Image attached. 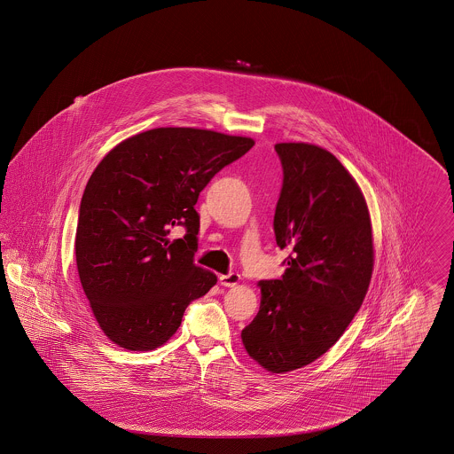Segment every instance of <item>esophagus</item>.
I'll list each match as a JSON object with an SVG mask.
<instances>
[{
	"instance_id": "esophagus-1",
	"label": "esophagus",
	"mask_w": 454,
	"mask_h": 454,
	"mask_svg": "<svg viewBox=\"0 0 454 454\" xmlns=\"http://www.w3.org/2000/svg\"><path fill=\"white\" fill-rule=\"evenodd\" d=\"M239 281H241V278H239V274H237V272H230L226 276H219V282L224 287H235Z\"/></svg>"
}]
</instances>
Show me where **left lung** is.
Listing matches in <instances>:
<instances>
[{"mask_svg":"<svg viewBox=\"0 0 454 454\" xmlns=\"http://www.w3.org/2000/svg\"><path fill=\"white\" fill-rule=\"evenodd\" d=\"M282 189L274 233L289 255L281 279L260 281V309L241 330L248 356L287 372L324 356L364 301L374 250L366 199L320 146L276 145Z\"/></svg>","mask_w":454,"mask_h":454,"instance_id":"1","label":"left lung"}]
</instances>
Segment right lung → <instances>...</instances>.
I'll list each match as a JSON object with an SVG mask.
<instances>
[{
	"label": "right lung",
	"instance_id": "add662e5",
	"mask_svg": "<svg viewBox=\"0 0 454 454\" xmlns=\"http://www.w3.org/2000/svg\"><path fill=\"white\" fill-rule=\"evenodd\" d=\"M254 139L158 128L119 143L88 180L76 226V265L93 317L128 350L163 346L185 308L217 278L195 265L200 191ZM188 233L170 242L169 228Z\"/></svg>",
	"mask_w": 454,
	"mask_h": 454
}]
</instances>
